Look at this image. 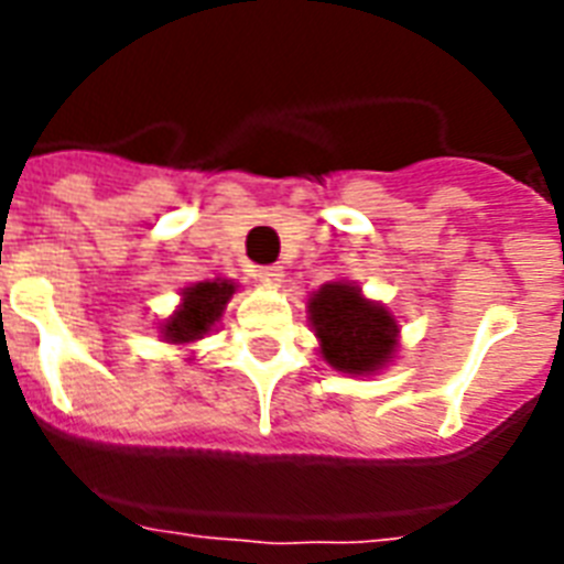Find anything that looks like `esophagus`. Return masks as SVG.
I'll use <instances>...</instances> for the list:
<instances>
[{"instance_id": "1", "label": "esophagus", "mask_w": 564, "mask_h": 564, "mask_svg": "<svg viewBox=\"0 0 564 564\" xmlns=\"http://www.w3.org/2000/svg\"><path fill=\"white\" fill-rule=\"evenodd\" d=\"M257 281L269 283V286H274V283L283 281V265H260L254 272Z\"/></svg>"}]
</instances>
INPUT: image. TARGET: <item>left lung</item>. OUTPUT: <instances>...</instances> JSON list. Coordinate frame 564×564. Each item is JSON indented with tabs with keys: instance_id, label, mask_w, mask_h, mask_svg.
Returning <instances> with one entry per match:
<instances>
[{
	"instance_id": "obj_1",
	"label": "left lung",
	"mask_w": 564,
	"mask_h": 564,
	"mask_svg": "<svg viewBox=\"0 0 564 564\" xmlns=\"http://www.w3.org/2000/svg\"><path fill=\"white\" fill-rule=\"evenodd\" d=\"M310 322L322 339V357L348 375H369L394 351V318L351 283H325L310 299Z\"/></svg>"
}]
</instances>
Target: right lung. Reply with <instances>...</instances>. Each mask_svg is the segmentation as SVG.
Returning a JSON list of instances; mask_svg holds the SVG:
<instances>
[{"mask_svg":"<svg viewBox=\"0 0 564 564\" xmlns=\"http://www.w3.org/2000/svg\"><path fill=\"white\" fill-rule=\"evenodd\" d=\"M234 295V283L204 281L184 292V304L175 316L163 325V336L172 343H195L219 322L221 310Z\"/></svg>","mask_w":564,"mask_h":564,"instance_id":"1","label":"right lung"}]
</instances>
